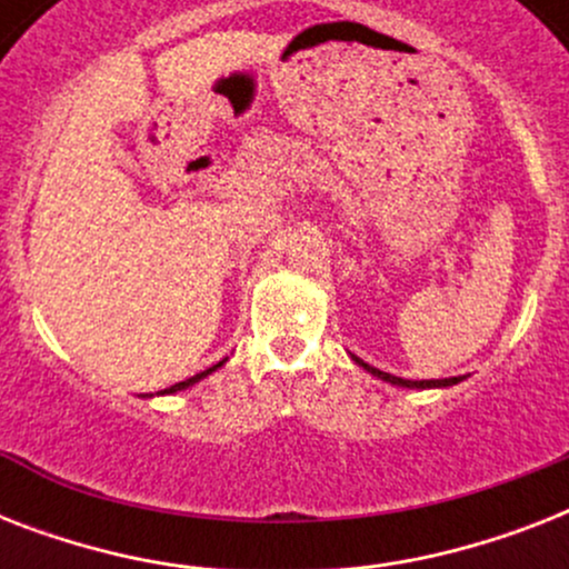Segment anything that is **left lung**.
Returning a JSON list of instances; mask_svg holds the SVG:
<instances>
[{"mask_svg": "<svg viewBox=\"0 0 569 569\" xmlns=\"http://www.w3.org/2000/svg\"><path fill=\"white\" fill-rule=\"evenodd\" d=\"M351 360H355L357 366H363L366 372L375 375V378L387 380V383H392V387H407V389H433V387H455V383H460L463 378H442V380H407V378H396V375L389 372H380V369H375V366L363 363L360 357L351 355Z\"/></svg>", "mask_w": 569, "mask_h": 569, "instance_id": "obj_1", "label": "left lung"}]
</instances>
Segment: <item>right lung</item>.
Segmentation results:
<instances>
[{"label": "right lung", "instance_id": "1", "mask_svg": "<svg viewBox=\"0 0 569 569\" xmlns=\"http://www.w3.org/2000/svg\"><path fill=\"white\" fill-rule=\"evenodd\" d=\"M227 363V360H221V363H214L212 369H206V372H200V375H194V378H189V380H180V383H173V387H168V389H162V396H171V392H180V389H189V387H194L197 380H203L206 375H212L214 369H221V366Z\"/></svg>", "mask_w": 569, "mask_h": 569}]
</instances>
